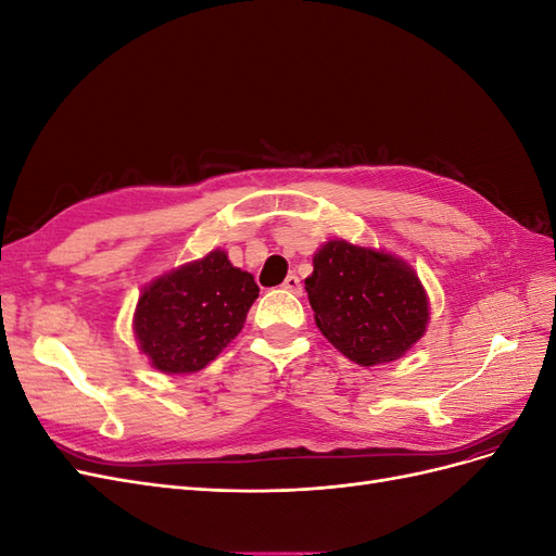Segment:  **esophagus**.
Here are the masks:
<instances>
[{"label":"esophagus","mask_w":556,"mask_h":556,"mask_svg":"<svg viewBox=\"0 0 556 556\" xmlns=\"http://www.w3.org/2000/svg\"><path fill=\"white\" fill-rule=\"evenodd\" d=\"M282 288L288 290V292H292V294H301V292H304V288H301V280H299V276H294V274H290L288 278H285Z\"/></svg>","instance_id":"esophagus-1"}]
</instances>
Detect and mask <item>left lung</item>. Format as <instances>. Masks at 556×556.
<instances>
[{
    "mask_svg": "<svg viewBox=\"0 0 556 556\" xmlns=\"http://www.w3.org/2000/svg\"><path fill=\"white\" fill-rule=\"evenodd\" d=\"M306 292L325 339L366 368L401 359L429 325V296L415 268L343 239L317 248Z\"/></svg>",
    "mask_w": 556,
    "mask_h": 556,
    "instance_id": "left-lung-1",
    "label": "left lung"
}]
</instances>
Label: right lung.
<instances>
[{
	"instance_id": "right-lung-1",
	"label": "right lung",
	"mask_w": 556,
	"mask_h": 556,
	"mask_svg": "<svg viewBox=\"0 0 556 556\" xmlns=\"http://www.w3.org/2000/svg\"><path fill=\"white\" fill-rule=\"evenodd\" d=\"M257 296L252 274L215 248L146 285L131 319L134 339L160 374H197L241 333Z\"/></svg>"
}]
</instances>
